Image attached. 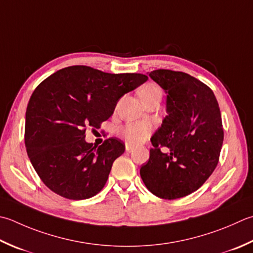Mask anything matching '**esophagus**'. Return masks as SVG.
I'll list each match as a JSON object with an SVG mask.
<instances>
[{"instance_id": "esophagus-1", "label": "esophagus", "mask_w": 253, "mask_h": 253, "mask_svg": "<svg viewBox=\"0 0 253 253\" xmlns=\"http://www.w3.org/2000/svg\"><path fill=\"white\" fill-rule=\"evenodd\" d=\"M133 149V147L131 145H128V143H126V151H131Z\"/></svg>"}]
</instances>
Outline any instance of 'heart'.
Returning <instances> with one entry per match:
<instances>
[{
	"instance_id": "obj_1",
	"label": "heart",
	"mask_w": 253,
	"mask_h": 253,
	"mask_svg": "<svg viewBox=\"0 0 253 253\" xmlns=\"http://www.w3.org/2000/svg\"><path fill=\"white\" fill-rule=\"evenodd\" d=\"M139 95L141 101L147 104L157 97H161V88L155 83H147L143 85ZM152 132V126L147 122H129L124 125L120 129V136L128 145L137 146L145 142L150 137Z\"/></svg>"
}]
</instances>
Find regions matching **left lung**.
Masks as SVG:
<instances>
[{"label":"left lung","instance_id":"8db88e82","mask_svg":"<svg viewBox=\"0 0 253 253\" xmlns=\"http://www.w3.org/2000/svg\"><path fill=\"white\" fill-rule=\"evenodd\" d=\"M149 77L168 94V115L151 138L140 176L160 199H181L199 190L219 161L224 129L218 102L211 87L187 73L158 69Z\"/></svg>","mask_w":253,"mask_h":253}]
</instances>
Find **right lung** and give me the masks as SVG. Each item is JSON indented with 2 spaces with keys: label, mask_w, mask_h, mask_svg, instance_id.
Masks as SVG:
<instances>
[{
  "label": "right lung",
  "mask_w": 253,
  "mask_h": 253,
  "mask_svg": "<svg viewBox=\"0 0 253 253\" xmlns=\"http://www.w3.org/2000/svg\"><path fill=\"white\" fill-rule=\"evenodd\" d=\"M147 80L140 73L112 74L71 66L35 88L26 110L25 146L48 189L74 201L101 192L125 145L113 137L93 146L84 139L86 128H100L124 94Z\"/></svg>",
  "instance_id": "1"
}]
</instances>
